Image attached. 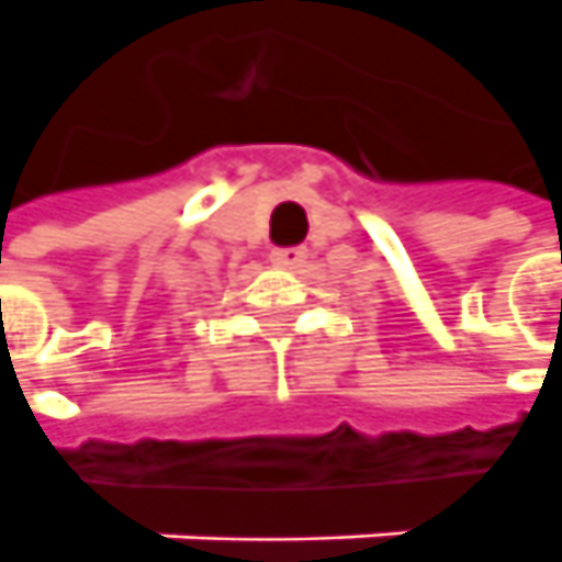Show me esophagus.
Segmentation results:
<instances>
[{
    "label": "esophagus",
    "mask_w": 562,
    "mask_h": 562,
    "mask_svg": "<svg viewBox=\"0 0 562 562\" xmlns=\"http://www.w3.org/2000/svg\"><path fill=\"white\" fill-rule=\"evenodd\" d=\"M306 259V247H278V250H272V262L274 266H281V269H300Z\"/></svg>",
    "instance_id": "esophagus-1"
}]
</instances>
